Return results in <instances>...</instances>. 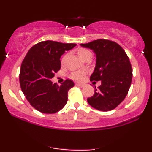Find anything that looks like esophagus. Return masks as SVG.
I'll use <instances>...</instances> for the list:
<instances>
[{
    "label": "esophagus",
    "mask_w": 152,
    "mask_h": 152,
    "mask_svg": "<svg viewBox=\"0 0 152 152\" xmlns=\"http://www.w3.org/2000/svg\"><path fill=\"white\" fill-rule=\"evenodd\" d=\"M76 85L80 87H83L85 86V84H83V83H76Z\"/></svg>",
    "instance_id": "obj_1"
}]
</instances>
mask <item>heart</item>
<instances>
[{"instance_id":"heart-1","label":"heart","mask_w":152,"mask_h":152,"mask_svg":"<svg viewBox=\"0 0 152 152\" xmlns=\"http://www.w3.org/2000/svg\"><path fill=\"white\" fill-rule=\"evenodd\" d=\"M77 53H78V56H79L81 59H83L88 55L91 54V53L89 50H87V49H85V48H79V49L78 50ZM65 58H66V56H64L62 58L61 61L64 62V61L65 60ZM85 73L86 72H85L84 71H75V72H73L72 74H71V77L72 78H74V79H76V80H81V78H83V75L85 74Z\"/></svg>"}]
</instances>
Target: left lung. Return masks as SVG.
Listing matches in <instances>:
<instances>
[{"label":"left lung","instance_id":"1","mask_svg":"<svg viewBox=\"0 0 152 152\" xmlns=\"http://www.w3.org/2000/svg\"><path fill=\"white\" fill-rule=\"evenodd\" d=\"M81 46L93 50L96 56L90 81H102L87 102L99 111L113 110L125 99L131 86L132 69L129 58L121 46L109 40H95Z\"/></svg>","mask_w":152,"mask_h":152}]
</instances>
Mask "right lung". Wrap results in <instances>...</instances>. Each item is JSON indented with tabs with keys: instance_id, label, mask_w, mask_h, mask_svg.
Segmentation results:
<instances>
[{
	"instance_id": "obj_1",
	"label": "right lung",
	"mask_w": 152,
	"mask_h": 152,
	"mask_svg": "<svg viewBox=\"0 0 152 152\" xmlns=\"http://www.w3.org/2000/svg\"><path fill=\"white\" fill-rule=\"evenodd\" d=\"M76 43L41 41L28 51L20 66L19 81L26 98L34 109L44 114H54L64 108L68 91L74 83L66 79L60 86L50 78L61 69V56Z\"/></svg>"
}]
</instances>
